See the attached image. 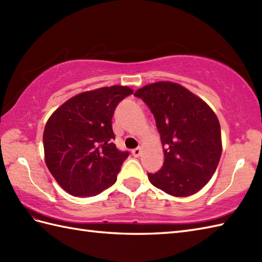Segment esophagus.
<instances>
[{"instance_id": "1", "label": "esophagus", "mask_w": 262, "mask_h": 262, "mask_svg": "<svg viewBox=\"0 0 262 262\" xmlns=\"http://www.w3.org/2000/svg\"><path fill=\"white\" fill-rule=\"evenodd\" d=\"M132 153H133V155H134V157H140V155L142 154V148L141 147H137V148H134L132 151Z\"/></svg>"}]
</instances>
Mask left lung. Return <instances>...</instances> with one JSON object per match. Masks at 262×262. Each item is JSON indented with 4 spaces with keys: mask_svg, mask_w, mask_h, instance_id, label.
I'll return each instance as SVG.
<instances>
[{
    "mask_svg": "<svg viewBox=\"0 0 262 262\" xmlns=\"http://www.w3.org/2000/svg\"><path fill=\"white\" fill-rule=\"evenodd\" d=\"M151 109L163 145L164 163L147 173L153 186L189 197L207 185L222 155L221 126L203 99L178 83L160 81L135 92Z\"/></svg>",
    "mask_w": 262,
    "mask_h": 262,
    "instance_id": "left-lung-1",
    "label": "left lung"
}]
</instances>
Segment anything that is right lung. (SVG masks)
Here are the masks:
<instances>
[{
    "label": "right lung",
    "instance_id": "right-lung-1",
    "mask_svg": "<svg viewBox=\"0 0 262 262\" xmlns=\"http://www.w3.org/2000/svg\"><path fill=\"white\" fill-rule=\"evenodd\" d=\"M133 92L122 85L82 92L49 117L42 136L45 162L72 196H96L116 182L128 152L113 143L111 119L117 104Z\"/></svg>",
    "mask_w": 262,
    "mask_h": 262
}]
</instances>
